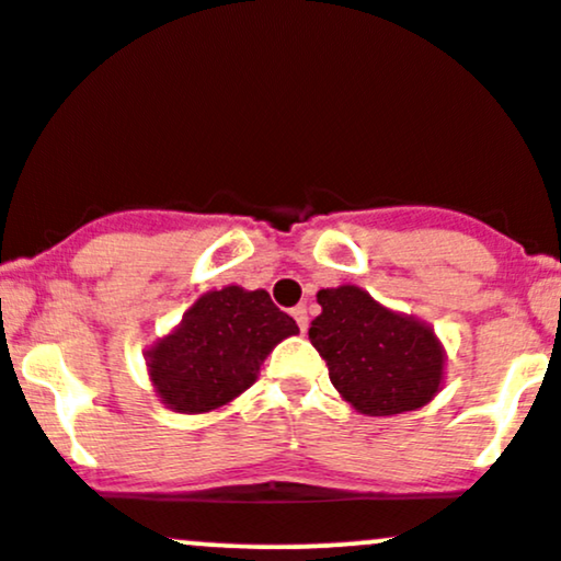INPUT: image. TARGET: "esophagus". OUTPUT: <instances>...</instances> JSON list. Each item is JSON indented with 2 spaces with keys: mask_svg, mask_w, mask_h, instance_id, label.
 Here are the masks:
<instances>
[{
  "mask_svg": "<svg viewBox=\"0 0 561 561\" xmlns=\"http://www.w3.org/2000/svg\"><path fill=\"white\" fill-rule=\"evenodd\" d=\"M293 317H296L300 333H306V328H309V314H306V306H296V309H293Z\"/></svg>",
  "mask_w": 561,
  "mask_h": 561,
  "instance_id": "esophagus-1",
  "label": "esophagus"
}]
</instances>
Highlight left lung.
<instances>
[{"label": "left lung", "instance_id": "left-lung-1", "mask_svg": "<svg viewBox=\"0 0 561 561\" xmlns=\"http://www.w3.org/2000/svg\"><path fill=\"white\" fill-rule=\"evenodd\" d=\"M317 304L322 314L309 339L333 387L359 414H403L435 398L446 357L433 328L376 304L355 285L320 290Z\"/></svg>", "mask_w": 561, "mask_h": 561}]
</instances>
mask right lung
Wrapping results in <instances>:
<instances>
[{
  "label": "right lung",
  "mask_w": 561,
  "mask_h": 561,
  "mask_svg": "<svg viewBox=\"0 0 561 561\" xmlns=\"http://www.w3.org/2000/svg\"><path fill=\"white\" fill-rule=\"evenodd\" d=\"M298 325L265 290L204 293L167 339L147 350L156 394L180 414H206L255 385L263 359Z\"/></svg>",
  "instance_id": "right-lung-1"
}]
</instances>
